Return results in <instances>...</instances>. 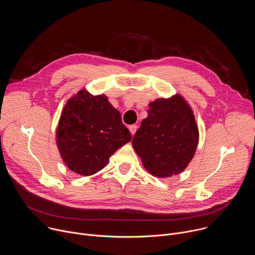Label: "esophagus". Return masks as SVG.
<instances>
[{"mask_svg": "<svg viewBox=\"0 0 255 255\" xmlns=\"http://www.w3.org/2000/svg\"><path fill=\"white\" fill-rule=\"evenodd\" d=\"M129 130H130L131 134L134 135L135 132H136V130H137V125H131V126L129 127Z\"/></svg>", "mask_w": 255, "mask_h": 255, "instance_id": "esophagus-1", "label": "esophagus"}]
</instances>
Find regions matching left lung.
Listing matches in <instances>:
<instances>
[{
	"label": "left lung",
	"instance_id": "8db88e82",
	"mask_svg": "<svg viewBox=\"0 0 255 255\" xmlns=\"http://www.w3.org/2000/svg\"><path fill=\"white\" fill-rule=\"evenodd\" d=\"M132 145L144 168L157 177L183 172L193 159L199 143V128L193 109L179 94L148 104Z\"/></svg>",
	"mask_w": 255,
	"mask_h": 255
}]
</instances>
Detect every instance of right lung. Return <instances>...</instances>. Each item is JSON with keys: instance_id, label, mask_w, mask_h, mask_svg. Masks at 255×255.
Masks as SVG:
<instances>
[{"instance_id": "obj_1", "label": "right lung", "mask_w": 255, "mask_h": 255, "mask_svg": "<svg viewBox=\"0 0 255 255\" xmlns=\"http://www.w3.org/2000/svg\"><path fill=\"white\" fill-rule=\"evenodd\" d=\"M131 139L120 112L107 96H93L86 89L67 100L56 127V145L63 162L83 176L103 169Z\"/></svg>"}]
</instances>
